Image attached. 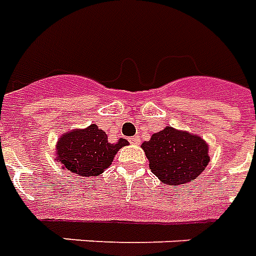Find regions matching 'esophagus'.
<instances>
[{
    "label": "esophagus",
    "mask_w": 256,
    "mask_h": 256,
    "mask_svg": "<svg viewBox=\"0 0 256 256\" xmlns=\"http://www.w3.org/2000/svg\"><path fill=\"white\" fill-rule=\"evenodd\" d=\"M130 144H135V146H139V144H140L139 138H130Z\"/></svg>",
    "instance_id": "34e87169"
}]
</instances>
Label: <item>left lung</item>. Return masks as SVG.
I'll use <instances>...</instances> for the list:
<instances>
[{
    "label": "left lung",
    "instance_id": "8db88e82",
    "mask_svg": "<svg viewBox=\"0 0 256 256\" xmlns=\"http://www.w3.org/2000/svg\"><path fill=\"white\" fill-rule=\"evenodd\" d=\"M148 159L150 170L162 184L168 186L188 185L208 166L209 144L188 130L164 126L142 143Z\"/></svg>",
    "mask_w": 256,
    "mask_h": 256
}]
</instances>
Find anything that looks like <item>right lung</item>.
Returning <instances> with one entry per match:
<instances>
[{"mask_svg":"<svg viewBox=\"0 0 256 256\" xmlns=\"http://www.w3.org/2000/svg\"><path fill=\"white\" fill-rule=\"evenodd\" d=\"M128 146V140L120 139L112 144L108 135L96 124L84 130H71L56 142L55 160L62 168L80 176H98L110 166L117 151Z\"/></svg>","mask_w":256,"mask_h":256,"instance_id":"right-lung-1","label":"right lung"}]
</instances>
